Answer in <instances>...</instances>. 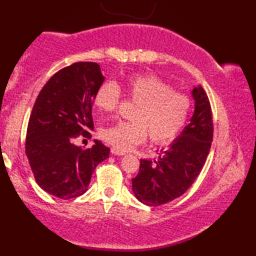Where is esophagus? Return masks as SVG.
Masks as SVG:
<instances>
[{"label": "esophagus", "mask_w": 256, "mask_h": 256, "mask_svg": "<svg viewBox=\"0 0 256 256\" xmlns=\"http://www.w3.org/2000/svg\"><path fill=\"white\" fill-rule=\"evenodd\" d=\"M110 152H112V155H115V156H124V155H126V152H124V150H121V149H118V148H112V150H110Z\"/></svg>", "instance_id": "obj_1"}]
</instances>
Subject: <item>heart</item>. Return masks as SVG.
Segmentation results:
<instances>
[{"label": "heart", "instance_id": "1", "mask_svg": "<svg viewBox=\"0 0 256 256\" xmlns=\"http://www.w3.org/2000/svg\"><path fill=\"white\" fill-rule=\"evenodd\" d=\"M129 99L138 102L132 112L134 121H118L100 129V136L115 148L128 150L144 142L148 134L152 142L166 144L174 141L186 124L191 98L174 90L169 82L154 74H134L124 82ZM121 90L116 82H104L98 87L94 104L100 110H116L121 102Z\"/></svg>", "mask_w": 256, "mask_h": 256}]
</instances>
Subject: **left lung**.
Returning a JSON list of instances; mask_svg holds the SVG:
<instances>
[{
    "label": "left lung",
    "mask_w": 256,
    "mask_h": 256,
    "mask_svg": "<svg viewBox=\"0 0 256 256\" xmlns=\"http://www.w3.org/2000/svg\"><path fill=\"white\" fill-rule=\"evenodd\" d=\"M194 113L190 124L160 150L157 160H141L138 176L132 180V192L143 204L160 206L185 194L200 174L211 149L213 120L211 104L202 86L192 90Z\"/></svg>",
    "instance_id": "1"
}]
</instances>
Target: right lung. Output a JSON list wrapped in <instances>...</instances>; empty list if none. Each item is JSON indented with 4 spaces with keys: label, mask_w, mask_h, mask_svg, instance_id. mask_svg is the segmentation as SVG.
Masks as SVG:
<instances>
[{
    "label": "right lung",
    "mask_w": 256,
    "mask_h": 256,
    "mask_svg": "<svg viewBox=\"0 0 256 256\" xmlns=\"http://www.w3.org/2000/svg\"><path fill=\"white\" fill-rule=\"evenodd\" d=\"M104 78L100 66L78 62L54 73L38 94L28 124L26 155L37 184L60 199L85 194L96 166L110 149L98 140L90 148L74 144L93 130L94 96Z\"/></svg>",
    "instance_id": "obj_1"
}]
</instances>
